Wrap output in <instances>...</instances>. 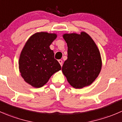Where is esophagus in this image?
Returning a JSON list of instances; mask_svg holds the SVG:
<instances>
[{"label": "esophagus", "instance_id": "34e87169", "mask_svg": "<svg viewBox=\"0 0 122 122\" xmlns=\"http://www.w3.org/2000/svg\"><path fill=\"white\" fill-rule=\"evenodd\" d=\"M58 62H59V63L60 64V65H61V67H62V61L61 60H58Z\"/></svg>", "mask_w": 122, "mask_h": 122}]
</instances>
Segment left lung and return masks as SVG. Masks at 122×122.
<instances>
[{"mask_svg": "<svg viewBox=\"0 0 122 122\" xmlns=\"http://www.w3.org/2000/svg\"><path fill=\"white\" fill-rule=\"evenodd\" d=\"M68 56L62 71L71 86L81 89L89 86L97 78L102 67L101 54L96 43L87 33H65Z\"/></svg>", "mask_w": 122, "mask_h": 122, "instance_id": "obj_1", "label": "left lung"}]
</instances>
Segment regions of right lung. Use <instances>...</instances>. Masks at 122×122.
<instances>
[{"label": "right lung", "mask_w": 122, "mask_h": 122, "mask_svg": "<svg viewBox=\"0 0 122 122\" xmlns=\"http://www.w3.org/2000/svg\"><path fill=\"white\" fill-rule=\"evenodd\" d=\"M56 37L55 33L37 32L29 37L21 51L19 70L24 81L33 87H42L61 69L49 47Z\"/></svg>", "instance_id": "add662e5"}]
</instances>
